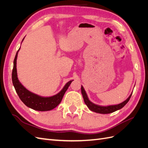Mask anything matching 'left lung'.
<instances>
[{
    "label": "left lung",
    "instance_id": "left-lung-1",
    "mask_svg": "<svg viewBox=\"0 0 148 148\" xmlns=\"http://www.w3.org/2000/svg\"><path fill=\"white\" fill-rule=\"evenodd\" d=\"M81 90H82V93L84 101L85 102V104H86V106H88V108L91 111L103 114L112 113L116 110H118L120 109H122V107H123L125 105L127 104V102L129 101L130 99V97L132 95V92H132L131 93V95H130V96L127 98L126 100L122 102V103H120V104H119L117 105L108 106H99V105H96L95 104H94V103H92V102H91L89 100V98L87 96V94H86V91H85L83 86H82V87H81Z\"/></svg>",
    "mask_w": 148,
    "mask_h": 148
}]
</instances>
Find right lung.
Wrapping results in <instances>:
<instances>
[{
	"label": "right lung",
	"mask_w": 148,
	"mask_h": 148,
	"mask_svg": "<svg viewBox=\"0 0 148 148\" xmlns=\"http://www.w3.org/2000/svg\"><path fill=\"white\" fill-rule=\"evenodd\" d=\"M24 39L25 38L22 40V41H23ZM20 49L17 51L14 61H13V68L12 75V83L17 95H18L21 101L26 106L33 110L38 111H47L54 109L60 104L64 94L73 80H70L68 83H66L63 89L59 93L51 97H42L29 91L22 85L17 77L16 59L18 52L20 51Z\"/></svg>",
	"instance_id": "add662e5"
}]
</instances>
